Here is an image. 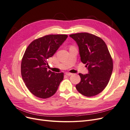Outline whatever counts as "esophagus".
I'll use <instances>...</instances> for the list:
<instances>
[{"label": "esophagus", "mask_w": 130, "mask_h": 130, "mask_svg": "<svg viewBox=\"0 0 130 130\" xmlns=\"http://www.w3.org/2000/svg\"><path fill=\"white\" fill-rule=\"evenodd\" d=\"M66 74L68 76H70V75H73L72 73H66Z\"/></svg>", "instance_id": "1"}]
</instances>
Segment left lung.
I'll list each match as a JSON object with an SVG mask.
<instances>
[{"mask_svg": "<svg viewBox=\"0 0 130 130\" xmlns=\"http://www.w3.org/2000/svg\"><path fill=\"white\" fill-rule=\"evenodd\" d=\"M76 42L81 62L86 64L88 74H79L77 91L86 96H95L107 86L113 70V61L105 42L87 32L69 35Z\"/></svg>", "mask_w": 130, "mask_h": 130, "instance_id": "1", "label": "left lung"}]
</instances>
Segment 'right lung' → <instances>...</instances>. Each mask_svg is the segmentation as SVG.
Wrapping results in <instances>:
<instances>
[{"label":"right lung","mask_w":130,"mask_h":130,"mask_svg":"<svg viewBox=\"0 0 130 130\" xmlns=\"http://www.w3.org/2000/svg\"><path fill=\"white\" fill-rule=\"evenodd\" d=\"M68 36L49 35L31 42L26 48L21 63L23 80L35 96L46 99L53 96L63 80V73L47 70V61L56 52Z\"/></svg>","instance_id":"1"}]
</instances>
